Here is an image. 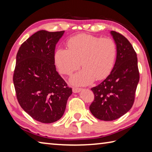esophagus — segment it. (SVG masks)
<instances>
[{"label":"esophagus","instance_id":"34e87169","mask_svg":"<svg viewBox=\"0 0 152 152\" xmlns=\"http://www.w3.org/2000/svg\"><path fill=\"white\" fill-rule=\"evenodd\" d=\"M81 88H72V91L74 93H78V92H80L81 91Z\"/></svg>","mask_w":152,"mask_h":152}]
</instances>
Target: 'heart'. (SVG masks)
<instances>
[{
    "instance_id": "b5f03b06",
    "label": "heart",
    "mask_w": 152,
    "mask_h": 152,
    "mask_svg": "<svg viewBox=\"0 0 152 152\" xmlns=\"http://www.w3.org/2000/svg\"><path fill=\"white\" fill-rule=\"evenodd\" d=\"M68 46V49L56 50L55 61L60 72L66 75L78 70L81 62L84 68L70 78L72 83L76 85H86L95 78H106L115 65L117 46L110 38L80 34L71 38Z\"/></svg>"
}]
</instances>
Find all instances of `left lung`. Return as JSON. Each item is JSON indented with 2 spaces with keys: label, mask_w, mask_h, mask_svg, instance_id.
<instances>
[{
  "label": "left lung",
  "mask_w": 152,
  "mask_h": 152,
  "mask_svg": "<svg viewBox=\"0 0 152 152\" xmlns=\"http://www.w3.org/2000/svg\"><path fill=\"white\" fill-rule=\"evenodd\" d=\"M117 46L114 67L107 78L92 88L94 100L89 109L97 119L106 121L117 119L132 107L139 80L137 54L124 36L110 31Z\"/></svg>",
  "instance_id": "8db88e82"
}]
</instances>
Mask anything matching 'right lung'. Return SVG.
I'll return each instance as SVG.
<instances>
[{
    "label": "right lung",
    "mask_w": 152,
    "mask_h": 152,
    "mask_svg": "<svg viewBox=\"0 0 152 152\" xmlns=\"http://www.w3.org/2000/svg\"><path fill=\"white\" fill-rule=\"evenodd\" d=\"M64 33L39 31L22 43L17 54L13 83L18 102L41 123L60 119L72 94L55 66L56 45Z\"/></svg>",
    "instance_id": "add662e5"
}]
</instances>
